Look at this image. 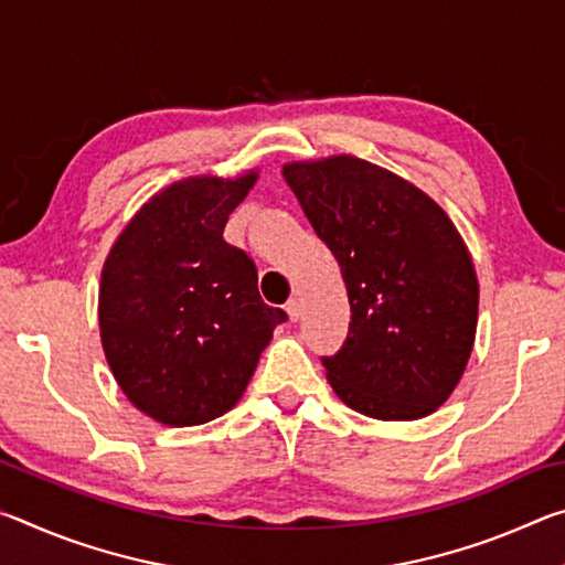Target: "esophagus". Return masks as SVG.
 Listing matches in <instances>:
<instances>
[{
    "label": "esophagus",
    "mask_w": 565,
    "mask_h": 565,
    "mask_svg": "<svg viewBox=\"0 0 565 565\" xmlns=\"http://www.w3.org/2000/svg\"><path fill=\"white\" fill-rule=\"evenodd\" d=\"M286 313H289V321H299L301 319V301L289 299V303H286Z\"/></svg>",
    "instance_id": "esophagus-1"
}]
</instances>
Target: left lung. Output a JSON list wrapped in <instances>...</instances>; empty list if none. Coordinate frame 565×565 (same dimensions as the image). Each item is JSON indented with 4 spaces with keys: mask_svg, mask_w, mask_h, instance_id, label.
Wrapping results in <instances>:
<instances>
[{
    "mask_svg": "<svg viewBox=\"0 0 565 565\" xmlns=\"http://www.w3.org/2000/svg\"><path fill=\"white\" fill-rule=\"evenodd\" d=\"M284 179L347 281L349 337L321 359L331 388L371 418L434 414L476 339L478 279L458 228L411 181L351 154L291 161Z\"/></svg>",
    "mask_w": 565,
    "mask_h": 565,
    "instance_id": "obj_1",
    "label": "left lung"
}]
</instances>
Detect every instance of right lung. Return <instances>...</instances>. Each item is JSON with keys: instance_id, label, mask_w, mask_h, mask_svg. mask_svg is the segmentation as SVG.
<instances>
[{"instance_id": "obj_1", "label": "right lung", "mask_w": 565, "mask_h": 565, "mask_svg": "<svg viewBox=\"0 0 565 565\" xmlns=\"http://www.w3.org/2000/svg\"><path fill=\"white\" fill-rule=\"evenodd\" d=\"M256 179L174 181L134 214L104 262V356L131 404L159 424L199 426L234 408L286 321L262 301L254 262L224 242Z\"/></svg>"}]
</instances>
